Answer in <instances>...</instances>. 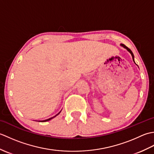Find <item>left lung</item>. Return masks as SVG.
Returning a JSON list of instances; mask_svg holds the SVG:
<instances>
[{"label": "left lung", "mask_w": 154, "mask_h": 154, "mask_svg": "<svg viewBox=\"0 0 154 154\" xmlns=\"http://www.w3.org/2000/svg\"><path fill=\"white\" fill-rule=\"evenodd\" d=\"M120 45H121V46H122V47H124V48H125V49H126V50H127L128 51L130 52V54H131V55H132V60H133L134 62V54H133V53H132V51L131 50H130V49H129L128 48V47H126V45H124V44H120ZM134 63H135V62H134Z\"/></svg>", "instance_id": "8db88e82"}]
</instances>
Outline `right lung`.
<instances>
[{
	"instance_id": "add662e5",
	"label": "right lung",
	"mask_w": 154,
	"mask_h": 154,
	"mask_svg": "<svg viewBox=\"0 0 154 154\" xmlns=\"http://www.w3.org/2000/svg\"><path fill=\"white\" fill-rule=\"evenodd\" d=\"M61 112V111H60V112H59L58 114H56V115H55V116H54V117H51V118H50V119H47V120H42V121H39V122H47V121H49V120H51L52 119H54V117H55V116H57L58 115V114H60Z\"/></svg>"
}]
</instances>
